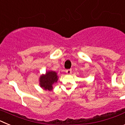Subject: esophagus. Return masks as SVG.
Returning <instances> with one entry per match:
<instances>
[{
  "label": "esophagus",
  "instance_id": "obj_1",
  "mask_svg": "<svg viewBox=\"0 0 125 125\" xmlns=\"http://www.w3.org/2000/svg\"><path fill=\"white\" fill-rule=\"evenodd\" d=\"M66 73L68 74H71V73H72V70H71V69H66Z\"/></svg>",
  "mask_w": 125,
  "mask_h": 125
}]
</instances>
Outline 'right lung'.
Instances as JSON below:
<instances>
[{
  "mask_svg": "<svg viewBox=\"0 0 125 125\" xmlns=\"http://www.w3.org/2000/svg\"><path fill=\"white\" fill-rule=\"evenodd\" d=\"M57 73L54 71H48L45 75H42L40 78L41 87L46 90H52V84L57 82Z\"/></svg>",
  "mask_w": 125,
  "mask_h": 125,
  "instance_id": "right-lung-1",
  "label": "right lung"
}]
</instances>
